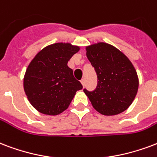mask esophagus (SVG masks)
<instances>
[{"label":"esophagus","instance_id":"obj_1","mask_svg":"<svg viewBox=\"0 0 157 157\" xmlns=\"http://www.w3.org/2000/svg\"><path fill=\"white\" fill-rule=\"evenodd\" d=\"M81 83H82V85L84 86V84H85V80L84 79L81 80Z\"/></svg>","mask_w":157,"mask_h":157}]
</instances>
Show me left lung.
<instances>
[{
	"instance_id": "1",
	"label": "left lung",
	"mask_w": 157,
	"mask_h": 157,
	"mask_svg": "<svg viewBox=\"0 0 157 157\" xmlns=\"http://www.w3.org/2000/svg\"><path fill=\"white\" fill-rule=\"evenodd\" d=\"M86 55L98 76L92 92L83 89L94 109L113 116L127 110L138 90V76L126 55L109 44L98 42L86 47Z\"/></svg>"
}]
</instances>
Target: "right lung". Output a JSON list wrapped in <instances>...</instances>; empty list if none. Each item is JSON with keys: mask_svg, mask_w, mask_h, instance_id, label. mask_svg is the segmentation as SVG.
Segmentation results:
<instances>
[{"mask_svg": "<svg viewBox=\"0 0 157 157\" xmlns=\"http://www.w3.org/2000/svg\"><path fill=\"white\" fill-rule=\"evenodd\" d=\"M79 47L55 43L41 49L28 65L24 90L30 104L46 115H59L69 108L78 90L83 88L75 79L68 62Z\"/></svg>", "mask_w": 157, "mask_h": 157, "instance_id": "right-lung-1", "label": "right lung"}]
</instances>
